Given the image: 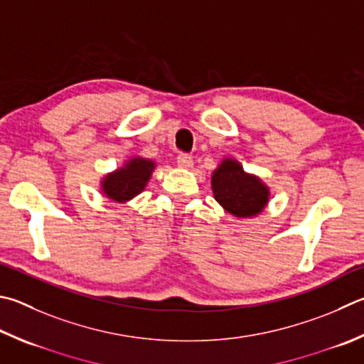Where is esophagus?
Listing matches in <instances>:
<instances>
[{
  "instance_id": "obj_1",
  "label": "esophagus",
  "mask_w": 364,
  "mask_h": 364,
  "mask_svg": "<svg viewBox=\"0 0 364 364\" xmlns=\"http://www.w3.org/2000/svg\"><path fill=\"white\" fill-rule=\"evenodd\" d=\"M176 162H178V165H180L181 168H191V167H193V165H194L193 157H191L189 154H184V153L178 154Z\"/></svg>"
}]
</instances>
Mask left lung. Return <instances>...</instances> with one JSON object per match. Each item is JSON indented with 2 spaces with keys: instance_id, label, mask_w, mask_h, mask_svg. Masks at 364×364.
<instances>
[{
  "instance_id": "1",
  "label": "left lung",
  "mask_w": 364,
  "mask_h": 364,
  "mask_svg": "<svg viewBox=\"0 0 364 364\" xmlns=\"http://www.w3.org/2000/svg\"><path fill=\"white\" fill-rule=\"evenodd\" d=\"M215 199L224 210L237 218H250L261 213L269 200V189L259 178L243 171L242 165L224 159L211 176Z\"/></svg>"
}]
</instances>
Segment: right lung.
<instances>
[{"instance_id": "obj_1", "label": "right lung", "mask_w": 364, "mask_h": 364, "mask_svg": "<svg viewBox=\"0 0 364 364\" xmlns=\"http://www.w3.org/2000/svg\"><path fill=\"white\" fill-rule=\"evenodd\" d=\"M154 165L156 164L153 161L143 159V157H134L122 168L103 178V193L116 202L134 199L146 186L149 176L154 170Z\"/></svg>"}]
</instances>
